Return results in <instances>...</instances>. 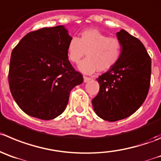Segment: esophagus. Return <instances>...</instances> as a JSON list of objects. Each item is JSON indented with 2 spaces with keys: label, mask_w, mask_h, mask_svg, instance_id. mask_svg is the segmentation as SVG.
<instances>
[{
  "label": "esophagus",
  "mask_w": 161,
  "mask_h": 161,
  "mask_svg": "<svg viewBox=\"0 0 161 161\" xmlns=\"http://www.w3.org/2000/svg\"><path fill=\"white\" fill-rule=\"evenodd\" d=\"M83 79H84V82H89L91 79L89 77H86V76H83Z\"/></svg>",
  "instance_id": "34e87169"
}]
</instances>
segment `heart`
Instances as JSON below:
<instances>
[{
	"label": "heart",
	"mask_w": 161,
	"mask_h": 161,
	"mask_svg": "<svg viewBox=\"0 0 161 161\" xmlns=\"http://www.w3.org/2000/svg\"><path fill=\"white\" fill-rule=\"evenodd\" d=\"M67 58L73 64L86 58L79 64V68L85 74L106 71L119 61L122 54V43L114 37H109L97 29L84 30L79 38L71 37L67 47Z\"/></svg>",
	"instance_id": "1"
}]
</instances>
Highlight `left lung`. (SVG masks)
Wrapping results in <instances>:
<instances>
[{"label": "left lung", "instance_id": "obj_1", "mask_svg": "<svg viewBox=\"0 0 161 161\" xmlns=\"http://www.w3.org/2000/svg\"><path fill=\"white\" fill-rule=\"evenodd\" d=\"M117 36L122 43L121 56L97 78L99 92L92 100L96 114L108 121L136 112L148 95L151 80V58L143 43L123 29Z\"/></svg>", "mask_w": 161, "mask_h": 161}]
</instances>
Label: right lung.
Returning a JSON list of instances; mask_svg holds the SVG:
<instances>
[{
	"mask_svg": "<svg viewBox=\"0 0 161 161\" xmlns=\"http://www.w3.org/2000/svg\"><path fill=\"white\" fill-rule=\"evenodd\" d=\"M70 38L62 25L43 28L28 33L13 48L8 84L27 114L54 119L65 110L72 88L83 82L67 58Z\"/></svg>",
	"mask_w": 161,
	"mask_h": 161,
	"instance_id": "obj_1",
	"label": "right lung"
}]
</instances>
